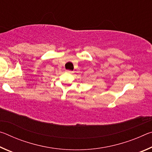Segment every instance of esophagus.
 Here are the masks:
<instances>
[{
	"label": "esophagus",
	"instance_id": "34e87169",
	"mask_svg": "<svg viewBox=\"0 0 152 152\" xmlns=\"http://www.w3.org/2000/svg\"><path fill=\"white\" fill-rule=\"evenodd\" d=\"M66 72L70 73V74H72V73H73V72H72V71H71V70H66Z\"/></svg>",
	"mask_w": 152,
	"mask_h": 152
}]
</instances>
